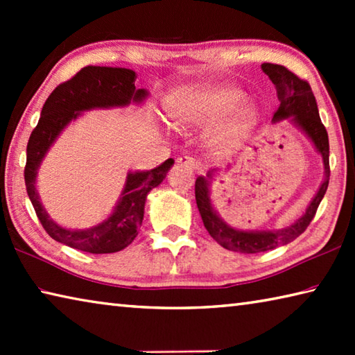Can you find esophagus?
<instances>
[{
    "label": "esophagus",
    "mask_w": 355,
    "mask_h": 355,
    "mask_svg": "<svg viewBox=\"0 0 355 355\" xmlns=\"http://www.w3.org/2000/svg\"><path fill=\"white\" fill-rule=\"evenodd\" d=\"M177 163L180 166H184V167H189L191 171H196L197 169V163L194 158H191V156H180V158H177Z\"/></svg>",
    "instance_id": "34e87169"
}]
</instances>
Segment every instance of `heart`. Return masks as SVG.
<instances>
[{"instance_id": "heart-1", "label": "heart", "mask_w": 355, "mask_h": 355, "mask_svg": "<svg viewBox=\"0 0 355 355\" xmlns=\"http://www.w3.org/2000/svg\"><path fill=\"white\" fill-rule=\"evenodd\" d=\"M244 98L241 89L230 84H203L182 87L166 100V112L177 127H202L214 123L207 131L205 142L216 156L235 153L245 141L257 120V107Z\"/></svg>"}]
</instances>
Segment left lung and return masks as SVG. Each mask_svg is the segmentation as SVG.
<instances>
[{
  "label": "left lung",
  "mask_w": 355,
  "mask_h": 355,
  "mask_svg": "<svg viewBox=\"0 0 355 355\" xmlns=\"http://www.w3.org/2000/svg\"><path fill=\"white\" fill-rule=\"evenodd\" d=\"M261 70L269 76L277 89V97L280 101L279 110L274 112L272 122L277 123L280 120H288L293 127L302 131L313 144L316 152L320 153L324 167V180L320 189L310 200L305 213L299 219L293 222L291 225L285 228H274V230H241L228 225L216 211L214 203L211 199V186L213 177L216 175V169L209 171L205 177L200 175L196 180V202L199 213L202 216L203 225L209 235L218 241L222 248L241 252V254H257V252H266L285 245L302 235L305 228L309 227L311 219L320 203L326 194L329 186V136L321 122L320 112L315 95L307 81L300 80L296 75L285 69L284 65L277 64H261Z\"/></svg>",
  "instance_id": "left-lung-1"
}]
</instances>
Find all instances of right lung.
I'll use <instances>...</instances> for the list:
<instances>
[{"mask_svg": "<svg viewBox=\"0 0 355 355\" xmlns=\"http://www.w3.org/2000/svg\"><path fill=\"white\" fill-rule=\"evenodd\" d=\"M136 71L130 69L87 65L51 92L42 107L37 127L29 136L25 167L29 200L48 235L69 248L89 254H112L133 243L142 224L148 192L163 183L173 166V159L169 158L152 171H130L112 213L94 227L67 228L59 225L42 205L35 182L48 150L83 112L144 103L148 91L136 89Z\"/></svg>", "mask_w": 355, "mask_h": 355, "instance_id": "1", "label": "right lung"}]
</instances>
